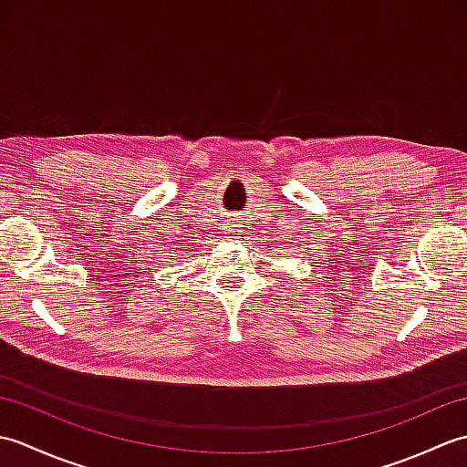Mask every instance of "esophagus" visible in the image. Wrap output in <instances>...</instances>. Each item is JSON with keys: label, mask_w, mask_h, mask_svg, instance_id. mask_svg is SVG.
Returning a JSON list of instances; mask_svg holds the SVG:
<instances>
[{"label": "esophagus", "mask_w": 467, "mask_h": 467, "mask_svg": "<svg viewBox=\"0 0 467 467\" xmlns=\"http://www.w3.org/2000/svg\"><path fill=\"white\" fill-rule=\"evenodd\" d=\"M224 233H226L228 236H231V239H239V236L244 233L243 218L236 216V214L228 216L226 221H224Z\"/></svg>", "instance_id": "34e87169"}]
</instances>
